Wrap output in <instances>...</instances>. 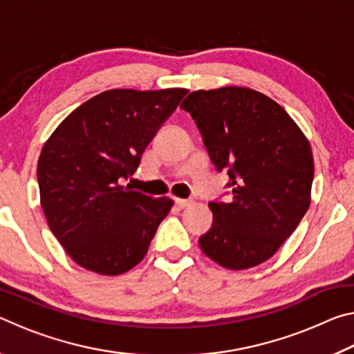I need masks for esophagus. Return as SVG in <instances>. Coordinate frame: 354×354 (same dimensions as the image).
<instances>
[{"label":"esophagus","mask_w":354,"mask_h":354,"mask_svg":"<svg viewBox=\"0 0 354 354\" xmlns=\"http://www.w3.org/2000/svg\"><path fill=\"white\" fill-rule=\"evenodd\" d=\"M175 205L179 209H184V207H187L190 205V201L189 200H183V198H175Z\"/></svg>","instance_id":"34e87169"}]
</instances>
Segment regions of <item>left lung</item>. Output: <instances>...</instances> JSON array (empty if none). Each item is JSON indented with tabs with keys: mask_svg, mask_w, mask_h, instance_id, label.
<instances>
[{
	"mask_svg": "<svg viewBox=\"0 0 354 354\" xmlns=\"http://www.w3.org/2000/svg\"><path fill=\"white\" fill-rule=\"evenodd\" d=\"M190 113L231 200L209 203L214 221L200 237L207 257L230 270L259 266L277 253L310 205L309 142L277 101L245 87L192 92Z\"/></svg>",
	"mask_w": 354,
	"mask_h": 354,
	"instance_id": "left-lung-1",
	"label": "left lung"
}]
</instances>
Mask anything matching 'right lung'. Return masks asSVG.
<instances>
[{
	"label": "right lung",
	"instance_id": "1",
	"mask_svg": "<svg viewBox=\"0 0 354 354\" xmlns=\"http://www.w3.org/2000/svg\"><path fill=\"white\" fill-rule=\"evenodd\" d=\"M185 88H115L59 124L37 164L40 203L53 234L81 267L122 274L145 257L173 201L123 185Z\"/></svg>",
	"mask_w": 354,
	"mask_h": 354
}]
</instances>
